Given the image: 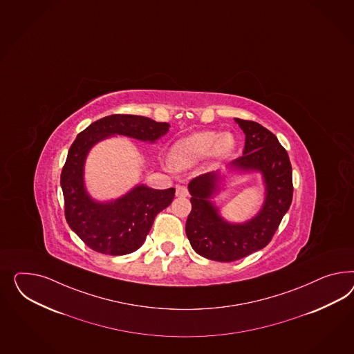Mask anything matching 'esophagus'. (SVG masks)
Returning <instances> with one entry per match:
<instances>
[{
	"mask_svg": "<svg viewBox=\"0 0 354 354\" xmlns=\"http://www.w3.org/2000/svg\"><path fill=\"white\" fill-rule=\"evenodd\" d=\"M187 187L186 186H177L176 187V195L178 196V198H185V196H187Z\"/></svg>",
	"mask_w": 354,
	"mask_h": 354,
	"instance_id": "esophagus-1",
	"label": "esophagus"
}]
</instances>
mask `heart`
<instances>
[{"label":"heart","instance_id":"1","mask_svg":"<svg viewBox=\"0 0 354 354\" xmlns=\"http://www.w3.org/2000/svg\"><path fill=\"white\" fill-rule=\"evenodd\" d=\"M236 147V138L232 131H195L173 143L169 162L174 169L185 171L192 168L204 158L216 164L227 159Z\"/></svg>","mask_w":354,"mask_h":354}]
</instances>
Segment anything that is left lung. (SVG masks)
I'll return each mask as SVG.
<instances>
[{
  "label": "left lung",
  "mask_w": 354,
  "mask_h": 354,
  "mask_svg": "<svg viewBox=\"0 0 354 354\" xmlns=\"http://www.w3.org/2000/svg\"><path fill=\"white\" fill-rule=\"evenodd\" d=\"M245 134L243 156L232 160V172H257L265 198L260 211L244 223L227 221L213 198L221 192V171L202 174L189 183L192 212L186 235L192 250L205 259L230 263L263 250L272 241L292 202V168L288 153L273 133L259 122L234 119Z\"/></svg>",
  "instance_id": "8db88e82"
}]
</instances>
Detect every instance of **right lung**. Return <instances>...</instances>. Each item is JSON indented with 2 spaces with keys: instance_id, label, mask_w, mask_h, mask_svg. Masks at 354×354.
Instances as JSON below:
<instances>
[{
  "instance_id": "add662e5",
  "label": "right lung",
  "mask_w": 354,
  "mask_h": 354,
  "mask_svg": "<svg viewBox=\"0 0 354 354\" xmlns=\"http://www.w3.org/2000/svg\"><path fill=\"white\" fill-rule=\"evenodd\" d=\"M168 122L137 115H110L77 134L61 174L66 220L82 242L97 252L122 256L146 241L156 214L165 209L176 190L136 185L120 198L95 201L85 186V162L91 149L113 136L155 143L169 131Z\"/></svg>"
}]
</instances>
